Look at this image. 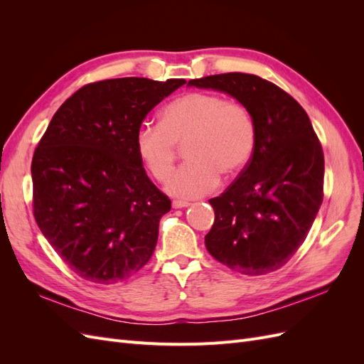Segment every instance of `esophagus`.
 <instances>
[{"instance_id": "1", "label": "esophagus", "mask_w": 364, "mask_h": 364, "mask_svg": "<svg viewBox=\"0 0 364 364\" xmlns=\"http://www.w3.org/2000/svg\"><path fill=\"white\" fill-rule=\"evenodd\" d=\"M171 205H173V208H174V209H179V208H186V206H190L191 203H190V202H186V200L174 199V200L171 202Z\"/></svg>"}]
</instances>
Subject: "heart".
Segmentation results:
<instances>
[{
  "instance_id": "1",
  "label": "heart",
  "mask_w": 364,
  "mask_h": 364,
  "mask_svg": "<svg viewBox=\"0 0 364 364\" xmlns=\"http://www.w3.org/2000/svg\"><path fill=\"white\" fill-rule=\"evenodd\" d=\"M255 121L240 102L214 92H186L162 109L158 126L136 132V155L153 179L167 181L178 146L185 147V165L167 183L173 196L194 199L220 183V173L232 176L245 168L255 149Z\"/></svg>"
}]
</instances>
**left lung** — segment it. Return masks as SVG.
<instances>
[{
	"label": "left lung",
	"instance_id": "left-lung-1",
	"mask_svg": "<svg viewBox=\"0 0 364 364\" xmlns=\"http://www.w3.org/2000/svg\"><path fill=\"white\" fill-rule=\"evenodd\" d=\"M188 85L228 92L255 121V149L226 191L209 203L205 237L223 266L257 277L281 269L304 243L323 202V150L304 107L255 74L225 73Z\"/></svg>",
	"mask_w": 364,
	"mask_h": 364
}]
</instances>
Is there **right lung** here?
Wrapping results in <instances>:
<instances>
[{
    "label": "right lung",
    "instance_id": "right-lung-1",
    "mask_svg": "<svg viewBox=\"0 0 364 364\" xmlns=\"http://www.w3.org/2000/svg\"><path fill=\"white\" fill-rule=\"evenodd\" d=\"M183 79L87 83L65 102L31 161L33 215L80 278L115 284L155 252L171 200L146 174L135 138L146 115Z\"/></svg>",
    "mask_w": 364,
    "mask_h": 364
}]
</instances>
